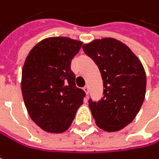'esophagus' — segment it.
<instances>
[{
    "label": "esophagus",
    "mask_w": 159,
    "mask_h": 159,
    "mask_svg": "<svg viewBox=\"0 0 159 159\" xmlns=\"http://www.w3.org/2000/svg\"><path fill=\"white\" fill-rule=\"evenodd\" d=\"M83 89H84V91H85L86 93L88 94V93H89V86L87 85V86H85L84 88H83Z\"/></svg>",
    "instance_id": "obj_1"
}]
</instances>
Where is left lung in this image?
Wrapping results in <instances>:
<instances>
[{"label":"left lung","mask_w":159,"mask_h":159,"mask_svg":"<svg viewBox=\"0 0 159 159\" xmlns=\"http://www.w3.org/2000/svg\"><path fill=\"white\" fill-rule=\"evenodd\" d=\"M99 69L103 80V98L89 100L97 126L108 132L124 129L141 108L147 77L139 59L130 49L113 38L97 39L82 46Z\"/></svg>","instance_id":"1"}]
</instances>
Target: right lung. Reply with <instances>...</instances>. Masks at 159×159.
Listing matches in <instances>:
<instances>
[{
    "instance_id": "right-lung-1",
    "label": "right lung",
    "mask_w": 159,
    "mask_h": 159,
    "mask_svg": "<svg viewBox=\"0 0 159 159\" xmlns=\"http://www.w3.org/2000/svg\"><path fill=\"white\" fill-rule=\"evenodd\" d=\"M82 41L51 37L29 52L21 72V92L33 122L49 133H62L83 104L85 92L76 87L70 70Z\"/></svg>"
}]
</instances>
